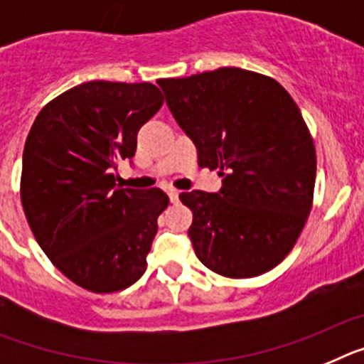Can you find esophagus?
<instances>
[{"label":"esophagus","mask_w":364,"mask_h":364,"mask_svg":"<svg viewBox=\"0 0 364 364\" xmlns=\"http://www.w3.org/2000/svg\"><path fill=\"white\" fill-rule=\"evenodd\" d=\"M168 198L172 203L179 201V191H176V188H168Z\"/></svg>","instance_id":"esophagus-1"}]
</instances>
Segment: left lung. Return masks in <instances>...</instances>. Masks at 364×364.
Here are the masks:
<instances>
[{
  "label": "left lung",
  "mask_w": 364,
  "mask_h": 364,
  "mask_svg": "<svg viewBox=\"0 0 364 364\" xmlns=\"http://www.w3.org/2000/svg\"><path fill=\"white\" fill-rule=\"evenodd\" d=\"M157 84L198 148V164L223 178L218 192L179 194L194 214L196 257L229 278L273 269L295 245L314 201L317 157L299 106L277 80L240 68Z\"/></svg>",
  "instance_id": "1"
}]
</instances>
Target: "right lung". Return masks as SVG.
<instances>
[{"instance_id": "add662e5", "label": "right lung", "mask_w": 364, "mask_h": 364, "mask_svg": "<svg viewBox=\"0 0 364 364\" xmlns=\"http://www.w3.org/2000/svg\"><path fill=\"white\" fill-rule=\"evenodd\" d=\"M150 82L93 80L50 100L23 148L21 205L38 245L69 280L93 293L126 289L146 271L161 188H121L115 170L163 106Z\"/></svg>"}]
</instances>
